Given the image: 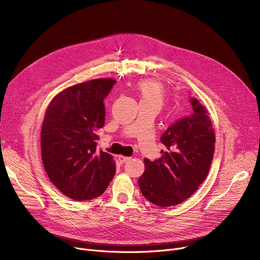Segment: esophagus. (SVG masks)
Here are the masks:
<instances>
[{
  "label": "esophagus",
  "instance_id": "obj_1",
  "mask_svg": "<svg viewBox=\"0 0 260 260\" xmlns=\"http://www.w3.org/2000/svg\"><path fill=\"white\" fill-rule=\"evenodd\" d=\"M118 159H119V161H120L121 163H125L126 161L131 160L129 157H125V156H122V155H119V156H118Z\"/></svg>",
  "mask_w": 260,
  "mask_h": 260
}]
</instances>
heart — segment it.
Here are the masks:
<instances>
[{
    "label": "heart",
    "instance_id": "heart-1",
    "mask_svg": "<svg viewBox=\"0 0 260 260\" xmlns=\"http://www.w3.org/2000/svg\"><path fill=\"white\" fill-rule=\"evenodd\" d=\"M140 98V103H149L158 106L159 108L165 102L166 89L163 85L154 80H142L136 87Z\"/></svg>",
    "mask_w": 260,
    "mask_h": 260
}]
</instances>
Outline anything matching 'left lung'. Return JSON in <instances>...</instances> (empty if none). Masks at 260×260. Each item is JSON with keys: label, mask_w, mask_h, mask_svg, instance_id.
<instances>
[{"label": "left lung", "mask_w": 260, "mask_h": 260, "mask_svg": "<svg viewBox=\"0 0 260 260\" xmlns=\"http://www.w3.org/2000/svg\"><path fill=\"white\" fill-rule=\"evenodd\" d=\"M193 113L162 135V157L144 159L138 184L142 195L158 207H174L192 196L207 178L215 151V131L207 106L190 99Z\"/></svg>", "instance_id": "left-lung-1"}]
</instances>
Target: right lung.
<instances>
[{
    "mask_svg": "<svg viewBox=\"0 0 260 260\" xmlns=\"http://www.w3.org/2000/svg\"><path fill=\"white\" fill-rule=\"evenodd\" d=\"M116 83L100 78L75 84L50 101L41 129V156L62 194L83 201L102 195L116 173L112 155L97 151L105 121L104 99Z\"/></svg>",
    "mask_w": 260,
    "mask_h": 260,
    "instance_id": "add662e5",
    "label": "right lung"
}]
</instances>
